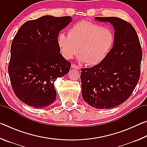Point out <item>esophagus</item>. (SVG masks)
I'll return each mask as SVG.
<instances>
[{
    "instance_id": "esophagus-1",
    "label": "esophagus",
    "mask_w": 147,
    "mask_h": 147,
    "mask_svg": "<svg viewBox=\"0 0 147 147\" xmlns=\"http://www.w3.org/2000/svg\"><path fill=\"white\" fill-rule=\"evenodd\" d=\"M71 67L73 68V69H76V70H80V67L79 66L76 65V64H72V65H71Z\"/></svg>"
}]
</instances>
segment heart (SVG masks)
Returning a JSON list of instances; mask_svg holds the SVG:
<instances>
[{
	"instance_id": "b5f03b06",
	"label": "heart",
	"mask_w": 147,
	"mask_h": 147,
	"mask_svg": "<svg viewBox=\"0 0 147 147\" xmlns=\"http://www.w3.org/2000/svg\"><path fill=\"white\" fill-rule=\"evenodd\" d=\"M113 36L108 28L87 21L78 22L69 30L68 36L59 34L57 43L65 58L70 59L78 53L80 60L89 65L100 63L113 44Z\"/></svg>"
}]
</instances>
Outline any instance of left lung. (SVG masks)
<instances>
[{
	"label": "left lung",
	"mask_w": 147,
	"mask_h": 147,
	"mask_svg": "<svg viewBox=\"0 0 147 147\" xmlns=\"http://www.w3.org/2000/svg\"><path fill=\"white\" fill-rule=\"evenodd\" d=\"M115 29L112 49L103 61L91 68L82 69V95L89 106L111 109L130 97L141 73L142 49L135 28L119 17H96Z\"/></svg>",
	"instance_id": "1"
}]
</instances>
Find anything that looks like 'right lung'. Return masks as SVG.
Here are the masks:
<instances>
[{"instance_id": "add662e5", "label": "right lung", "mask_w": 147, "mask_h": 147, "mask_svg": "<svg viewBox=\"0 0 147 147\" xmlns=\"http://www.w3.org/2000/svg\"><path fill=\"white\" fill-rule=\"evenodd\" d=\"M71 21L70 16H43L26 21L15 36L8 70L15 94L27 105L41 108L56 100L54 81L71 66L59 53L57 39Z\"/></svg>"}]
</instances>
